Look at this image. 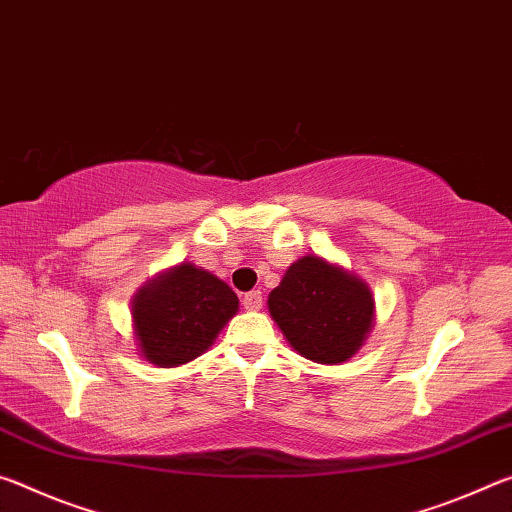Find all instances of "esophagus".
<instances>
[{"label": "esophagus", "mask_w": 512, "mask_h": 512, "mask_svg": "<svg viewBox=\"0 0 512 512\" xmlns=\"http://www.w3.org/2000/svg\"><path fill=\"white\" fill-rule=\"evenodd\" d=\"M242 306L247 308V311H258V308L263 306V295L261 290H249L242 295Z\"/></svg>", "instance_id": "1"}]
</instances>
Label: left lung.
Returning <instances> with one entry per match:
<instances>
[{
	"label": "left lung",
	"instance_id": "obj_1",
	"mask_svg": "<svg viewBox=\"0 0 512 512\" xmlns=\"http://www.w3.org/2000/svg\"><path fill=\"white\" fill-rule=\"evenodd\" d=\"M267 306L292 349L329 365L354 356L374 320L370 288L317 256L290 265Z\"/></svg>",
	"mask_w": 512,
	"mask_h": 512
}]
</instances>
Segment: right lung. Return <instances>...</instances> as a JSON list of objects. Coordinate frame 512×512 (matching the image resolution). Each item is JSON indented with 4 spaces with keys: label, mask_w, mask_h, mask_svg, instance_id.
Here are the masks:
<instances>
[{
    "label": "right lung",
    "mask_w": 512,
    "mask_h": 512,
    "mask_svg": "<svg viewBox=\"0 0 512 512\" xmlns=\"http://www.w3.org/2000/svg\"><path fill=\"white\" fill-rule=\"evenodd\" d=\"M238 311V297L211 272L183 263L133 299L140 351L161 367L183 365L211 347Z\"/></svg>",
    "instance_id": "right-lung-1"
}]
</instances>
